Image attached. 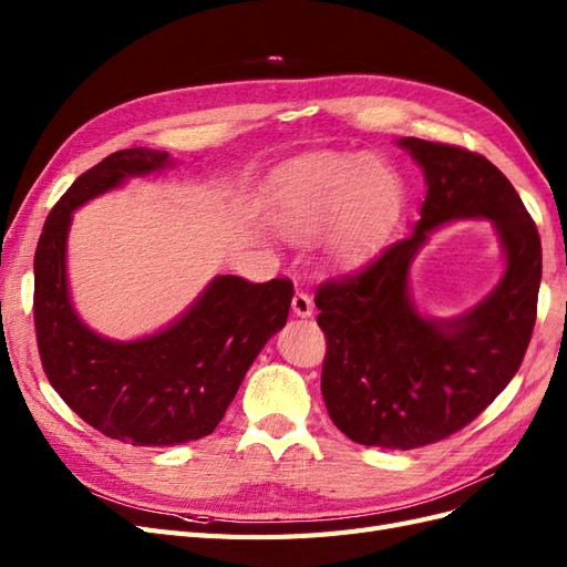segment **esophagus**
I'll return each mask as SVG.
<instances>
[{
    "label": "esophagus",
    "instance_id": "1",
    "mask_svg": "<svg viewBox=\"0 0 567 567\" xmlns=\"http://www.w3.org/2000/svg\"><path fill=\"white\" fill-rule=\"evenodd\" d=\"M315 310V302L310 298V293H305V290H296L293 296V312L298 317H310Z\"/></svg>",
    "mask_w": 567,
    "mask_h": 567
}]
</instances>
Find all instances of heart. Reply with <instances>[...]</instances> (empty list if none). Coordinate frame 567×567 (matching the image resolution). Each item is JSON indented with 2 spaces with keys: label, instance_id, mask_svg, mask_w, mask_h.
Instances as JSON below:
<instances>
[{
  "label": "heart",
  "instance_id": "heart-1",
  "mask_svg": "<svg viewBox=\"0 0 567 567\" xmlns=\"http://www.w3.org/2000/svg\"><path fill=\"white\" fill-rule=\"evenodd\" d=\"M400 182L379 158L315 156L288 177L279 219L290 236L331 229V250L340 262H357L383 236Z\"/></svg>",
  "mask_w": 567,
  "mask_h": 567
}]
</instances>
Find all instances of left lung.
Masks as SVG:
<instances>
[{"instance_id":"1","label":"left lung","mask_w":567,"mask_h":567,"mask_svg":"<svg viewBox=\"0 0 567 567\" xmlns=\"http://www.w3.org/2000/svg\"><path fill=\"white\" fill-rule=\"evenodd\" d=\"M423 167L416 229L362 269L317 286L326 338L321 394L338 431L367 447L419 450L447 440L494 402L523 364L537 319L542 241L513 184L485 156L454 144L400 140ZM456 216L501 229L507 274L466 318L423 320L405 274L424 234Z\"/></svg>"}]
</instances>
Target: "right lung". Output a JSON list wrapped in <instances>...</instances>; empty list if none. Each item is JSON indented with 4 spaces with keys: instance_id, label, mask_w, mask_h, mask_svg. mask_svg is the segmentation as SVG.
Instances as JSON below:
<instances>
[{
    "instance_id": "obj_1",
    "label": "right lung",
    "mask_w": 567,
    "mask_h": 567,
    "mask_svg": "<svg viewBox=\"0 0 567 567\" xmlns=\"http://www.w3.org/2000/svg\"><path fill=\"white\" fill-rule=\"evenodd\" d=\"M169 156L115 151L80 175L51 208L35 250L38 350L47 379L75 414L134 447H173L210 435L265 342L288 319L293 281L219 277L177 323L136 342L99 338L75 317L65 288L71 213Z\"/></svg>"
}]
</instances>
